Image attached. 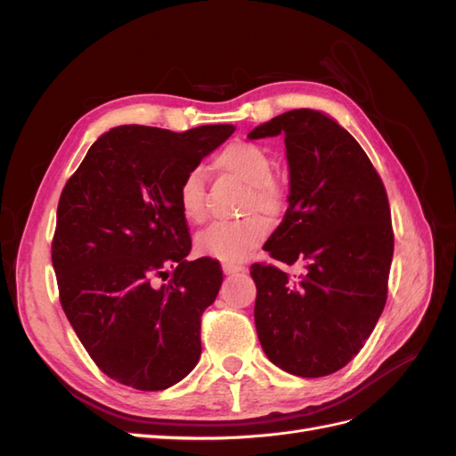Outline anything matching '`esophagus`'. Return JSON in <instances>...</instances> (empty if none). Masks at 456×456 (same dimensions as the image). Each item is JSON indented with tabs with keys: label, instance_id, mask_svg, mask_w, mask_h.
<instances>
[{
	"label": "esophagus",
	"instance_id": "esophagus-1",
	"mask_svg": "<svg viewBox=\"0 0 456 456\" xmlns=\"http://www.w3.org/2000/svg\"><path fill=\"white\" fill-rule=\"evenodd\" d=\"M245 268L241 266V265H224L223 266V272L226 273V275H232V273H238V272H243Z\"/></svg>",
	"mask_w": 456,
	"mask_h": 456
}]
</instances>
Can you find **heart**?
<instances>
[{
	"instance_id": "heart-1",
	"label": "heart",
	"mask_w": 456,
	"mask_h": 456,
	"mask_svg": "<svg viewBox=\"0 0 456 456\" xmlns=\"http://www.w3.org/2000/svg\"><path fill=\"white\" fill-rule=\"evenodd\" d=\"M215 167L243 183L247 191L241 203V213L249 215L236 223L213 224L196 238V249L203 256L216 260L241 262L249 256L256 247L265 241L268 233V223L256 216V212L273 220L287 209V188L280 176L272 173L273 159L266 148L260 144L236 141L218 151ZM178 207L183 216L191 224L205 223L207 200L205 181L201 169H191L184 175L178 188Z\"/></svg>"
}]
</instances>
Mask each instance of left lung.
Masks as SVG:
<instances>
[{"label":"left lung","instance_id":"left-lung-1","mask_svg":"<svg viewBox=\"0 0 456 456\" xmlns=\"http://www.w3.org/2000/svg\"><path fill=\"white\" fill-rule=\"evenodd\" d=\"M275 134L285 136L291 191L265 249L305 272L291 280L255 262V325L272 363L297 377H327L360 354L388 298V194L363 148L325 114L291 110L247 136Z\"/></svg>","mask_w":456,"mask_h":456}]
</instances>
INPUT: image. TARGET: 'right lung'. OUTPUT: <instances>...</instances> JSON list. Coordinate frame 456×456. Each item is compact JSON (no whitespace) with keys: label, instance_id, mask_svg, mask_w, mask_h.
Returning <instances> with one entry per match:
<instances>
[{"label":"right lung","instance_id":"right-lung-1","mask_svg":"<svg viewBox=\"0 0 456 456\" xmlns=\"http://www.w3.org/2000/svg\"><path fill=\"white\" fill-rule=\"evenodd\" d=\"M232 133L110 129L62 188L51 243L59 298L91 360L116 382L165 390L200 360L201 315L223 268L209 256L186 260L178 188Z\"/></svg>","mask_w":456,"mask_h":456}]
</instances>
